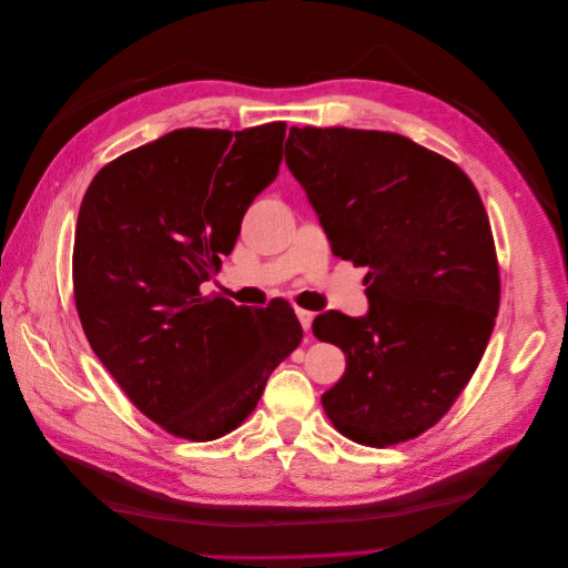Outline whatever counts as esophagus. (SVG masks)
I'll list each match as a JSON object with an SVG mask.
<instances>
[{"instance_id":"34e87169","label":"esophagus","mask_w":568,"mask_h":568,"mask_svg":"<svg viewBox=\"0 0 568 568\" xmlns=\"http://www.w3.org/2000/svg\"><path fill=\"white\" fill-rule=\"evenodd\" d=\"M295 316H298V321H301V326H303V331L307 333L310 328H312V321H314V314L312 312H307V310H295Z\"/></svg>"}]
</instances>
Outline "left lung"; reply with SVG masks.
Segmentation results:
<instances>
[{"instance_id": "obj_1", "label": "left lung", "mask_w": 568, "mask_h": 568, "mask_svg": "<svg viewBox=\"0 0 568 568\" xmlns=\"http://www.w3.org/2000/svg\"><path fill=\"white\" fill-rule=\"evenodd\" d=\"M284 148L333 254L367 265V314L314 318V335L346 354L323 409L358 444L414 439L463 393L495 328L483 201L453 161L399 133L291 126Z\"/></svg>"}]
</instances>
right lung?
<instances>
[{"mask_svg":"<svg viewBox=\"0 0 568 568\" xmlns=\"http://www.w3.org/2000/svg\"><path fill=\"white\" fill-rule=\"evenodd\" d=\"M284 136V122L175 129L103 166L80 203V323L129 399L175 437L235 429L303 339L284 303L247 310L201 293L277 178Z\"/></svg>","mask_w":568,"mask_h":568,"instance_id":"right-lung-1","label":"right lung"}]
</instances>
